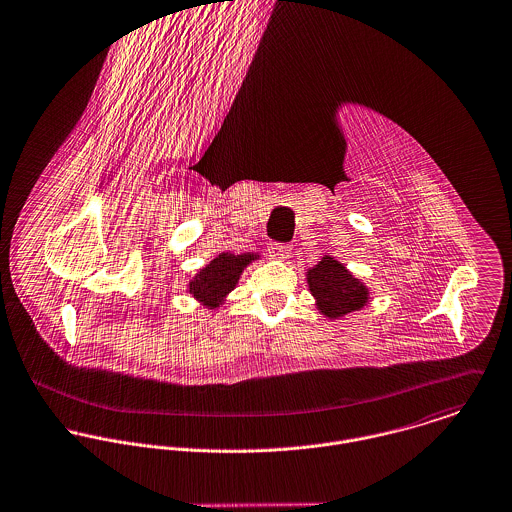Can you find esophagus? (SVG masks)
Returning <instances> with one entry per match:
<instances>
[{
	"label": "esophagus",
	"mask_w": 512,
	"mask_h": 512,
	"mask_svg": "<svg viewBox=\"0 0 512 512\" xmlns=\"http://www.w3.org/2000/svg\"><path fill=\"white\" fill-rule=\"evenodd\" d=\"M267 249H269L271 257H275V259H286V257L290 255V245H288V243L273 241V243H269Z\"/></svg>",
	"instance_id": "34e87169"
}]
</instances>
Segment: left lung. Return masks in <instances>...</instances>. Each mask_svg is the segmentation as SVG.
Returning <instances> with one entry per match:
<instances>
[{
	"label": "left lung",
	"instance_id": "left-lung-1",
	"mask_svg": "<svg viewBox=\"0 0 512 512\" xmlns=\"http://www.w3.org/2000/svg\"><path fill=\"white\" fill-rule=\"evenodd\" d=\"M308 284L322 314L338 318L367 302L365 286L353 279L334 257H324L310 273Z\"/></svg>",
	"mask_w": 512,
	"mask_h": 512
}]
</instances>
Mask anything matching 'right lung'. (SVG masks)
Masks as SVG:
<instances>
[{"mask_svg":"<svg viewBox=\"0 0 512 512\" xmlns=\"http://www.w3.org/2000/svg\"><path fill=\"white\" fill-rule=\"evenodd\" d=\"M253 259V255H231V253H222L216 257L206 269L200 271V275L190 284V292L208 302L212 308L220 304V300L228 294L229 290L235 286L239 273L243 267Z\"/></svg>","mask_w":512,"mask_h":512,"instance_id":"add662e5","label":"right lung"}]
</instances>
